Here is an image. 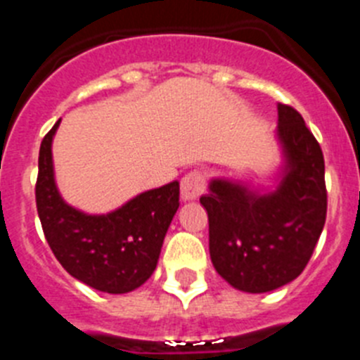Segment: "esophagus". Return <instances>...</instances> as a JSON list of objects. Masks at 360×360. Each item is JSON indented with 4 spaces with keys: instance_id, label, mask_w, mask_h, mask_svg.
I'll use <instances>...</instances> for the list:
<instances>
[{
    "instance_id": "esophagus-1",
    "label": "esophagus",
    "mask_w": 360,
    "mask_h": 360,
    "mask_svg": "<svg viewBox=\"0 0 360 360\" xmlns=\"http://www.w3.org/2000/svg\"><path fill=\"white\" fill-rule=\"evenodd\" d=\"M203 189H205V178H203V174L200 171H191L180 182L182 202H193V200H196L202 195Z\"/></svg>"
}]
</instances>
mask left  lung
<instances>
[{
	"mask_svg": "<svg viewBox=\"0 0 360 360\" xmlns=\"http://www.w3.org/2000/svg\"><path fill=\"white\" fill-rule=\"evenodd\" d=\"M281 167L272 189L214 176L200 203L209 216L211 262L236 290L263 294L307 266L326 219L324 158L303 117L278 104Z\"/></svg>",
	"mask_w": 360,
	"mask_h": 360,
	"instance_id": "8db88e82",
	"label": "left lung"
}]
</instances>
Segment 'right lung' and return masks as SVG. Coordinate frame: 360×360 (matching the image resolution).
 Masks as SVG:
<instances>
[{
    "label": "right lung",
    "instance_id": "1",
    "mask_svg": "<svg viewBox=\"0 0 360 360\" xmlns=\"http://www.w3.org/2000/svg\"><path fill=\"white\" fill-rule=\"evenodd\" d=\"M41 142L36 184L37 214L57 262L72 278L106 294H128L157 269L165 232L178 211L180 184L149 189L106 214H90L65 202L56 184L52 142Z\"/></svg>",
    "mask_w": 360,
    "mask_h": 360
}]
</instances>
